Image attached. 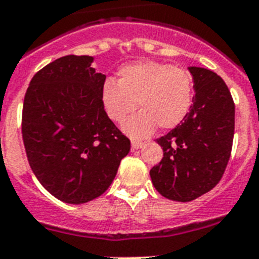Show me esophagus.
I'll list each match as a JSON object with an SVG mask.
<instances>
[{
  "label": "esophagus",
  "mask_w": 259,
  "mask_h": 259,
  "mask_svg": "<svg viewBox=\"0 0 259 259\" xmlns=\"http://www.w3.org/2000/svg\"><path fill=\"white\" fill-rule=\"evenodd\" d=\"M143 146H144L143 141H132V150L140 149V148H143Z\"/></svg>",
  "instance_id": "obj_1"
}]
</instances>
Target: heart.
Instances as JSON below:
<instances>
[{
  "label": "heart",
  "mask_w": 259,
  "mask_h": 259,
  "mask_svg": "<svg viewBox=\"0 0 259 259\" xmlns=\"http://www.w3.org/2000/svg\"><path fill=\"white\" fill-rule=\"evenodd\" d=\"M141 111L123 124L134 139L170 130L183 122L193 102V81L188 71L154 61H137L118 71V81L106 79L101 85V104L113 122H124L130 114Z\"/></svg>",
  "instance_id": "heart-1"
}]
</instances>
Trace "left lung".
Returning <instances> with one entry per match:
<instances>
[{"mask_svg":"<svg viewBox=\"0 0 259 259\" xmlns=\"http://www.w3.org/2000/svg\"><path fill=\"white\" fill-rule=\"evenodd\" d=\"M193 77V105L183 122L157 139L163 149L150 170L153 185L163 197L179 202L211 191L223 176L235 132V104L221 76L188 67Z\"/></svg>","mask_w":259,"mask_h":259,"instance_id":"8db88e82","label":"left lung"}]
</instances>
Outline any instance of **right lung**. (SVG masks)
Instances as JSON below:
<instances>
[{"label":"right lung","instance_id":"right-lung-1","mask_svg":"<svg viewBox=\"0 0 259 259\" xmlns=\"http://www.w3.org/2000/svg\"><path fill=\"white\" fill-rule=\"evenodd\" d=\"M93 57L65 56L32 77L23 104L22 135L29 166L41 185L66 203L101 196L131 143L106 115V76Z\"/></svg>","mask_w":259,"mask_h":259}]
</instances>
